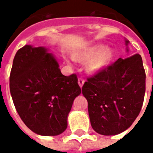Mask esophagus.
Masks as SVG:
<instances>
[{
    "instance_id": "obj_1",
    "label": "esophagus",
    "mask_w": 153,
    "mask_h": 153,
    "mask_svg": "<svg viewBox=\"0 0 153 153\" xmlns=\"http://www.w3.org/2000/svg\"><path fill=\"white\" fill-rule=\"evenodd\" d=\"M78 83H79V85L80 88H82L83 85V83H84V80H83V79H82V78H79V80H78Z\"/></svg>"
}]
</instances>
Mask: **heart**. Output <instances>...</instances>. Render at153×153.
<instances>
[{
	"label": "heart",
	"instance_id": "heart-1",
	"mask_svg": "<svg viewBox=\"0 0 153 153\" xmlns=\"http://www.w3.org/2000/svg\"><path fill=\"white\" fill-rule=\"evenodd\" d=\"M114 50L111 47L98 43L77 52L74 58L81 61H88L87 71L89 74H97L109 66L114 59Z\"/></svg>",
	"mask_w": 153,
	"mask_h": 153
}]
</instances>
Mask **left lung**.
Here are the masks:
<instances>
[{
  "label": "left lung",
  "instance_id": "1",
  "mask_svg": "<svg viewBox=\"0 0 153 153\" xmlns=\"http://www.w3.org/2000/svg\"><path fill=\"white\" fill-rule=\"evenodd\" d=\"M125 41L128 46L129 41ZM145 82L146 74L139 54L126 59L119 58L88 78L82 93L88 101L93 129L100 134L116 135L129 128L141 111Z\"/></svg>",
  "mask_w": 153,
  "mask_h": 153
}]
</instances>
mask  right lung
<instances>
[{"mask_svg":"<svg viewBox=\"0 0 153 153\" xmlns=\"http://www.w3.org/2000/svg\"><path fill=\"white\" fill-rule=\"evenodd\" d=\"M10 90L22 120L42 136L59 135L66 129L74 100L81 93L76 74L63 75L53 54L31 45L15 54Z\"/></svg>","mask_w":153,"mask_h":153,"instance_id":"obj_1","label":"right lung"}]
</instances>
